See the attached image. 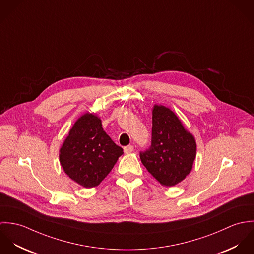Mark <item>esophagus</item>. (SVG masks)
<instances>
[{
  "instance_id": "34e87169",
  "label": "esophagus",
  "mask_w": 254,
  "mask_h": 254,
  "mask_svg": "<svg viewBox=\"0 0 254 254\" xmlns=\"http://www.w3.org/2000/svg\"><path fill=\"white\" fill-rule=\"evenodd\" d=\"M133 150H134V146H133V145H126V146L124 147V151H125V153H131Z\"/></svg>"
}]
</instances>
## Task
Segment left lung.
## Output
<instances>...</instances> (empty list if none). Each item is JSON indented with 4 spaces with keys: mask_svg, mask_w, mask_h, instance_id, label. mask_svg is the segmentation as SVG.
Listing matches in <instances>:
<instances>
[{
    "mask_svg": "<svg viewBox=\"0 0 254 254\" xmlns=\"http://www.w3.org/2000/svg\"><path fill=\"white\" fill-rule=\"evenodd\" d=\"M195 155V140L178 116L171 109L155 105L152 109L151 145L140 152L147 171L162 186L172 187L190 174Z\"/></svg>",
    "mask_w": 254,
    "mask_h": 254,
    "instance_id": "obj_1",
    "label": "left lung"
}]
</instances>
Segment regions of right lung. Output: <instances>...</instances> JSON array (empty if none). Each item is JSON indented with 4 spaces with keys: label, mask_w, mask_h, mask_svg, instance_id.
<instances>
[{
    "label": "right lung",
    "mask_w": 254,
    "mask_h": 254,
    "mask_svg": "<svg viewBox=\"0 0 254 254\" xmlns=\"http://www.w3.org/2000/svg\"><path fill=\"white\" fill-rule=\"evenodd\" d=\"M123 148L104 131L101 119L83 114L74 123L60 149V162L67 176L84 188L97 187L108 175Z\"/></svg>",
    "instance_id": "right-lung-1"
}]
</instances>
